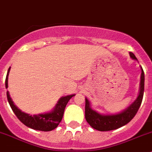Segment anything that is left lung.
Returning <instances> with one entry per match:
<instances>
[{
	"instance_id": "left-lung-1",
	"label": "left lung",
	"mask_w": 152,
	"mask_h": 152,
	"mask_svg": "<svg viewBox=\"0 0 152 152\" xmlns=\"http://www.w3.org/2000/svg\"><path fill=\"white\" fill-rule=\"evenodd\" d=\"M129 55L132 59L137 60L134 53L129 52ZM140 68H141V76H140V92L138 96L132 104H130L121 113L111 115L100 114L91 108L90 102L86 98L85 119L90 126L101 132L117 129L128 124L135 116L142 103L144 93L145 78H144V72L142 67H140Z\"/></svg>"
}]
</instances>
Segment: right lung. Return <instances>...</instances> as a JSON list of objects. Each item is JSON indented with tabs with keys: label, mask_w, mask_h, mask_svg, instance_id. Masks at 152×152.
Returning <instances> with one entry per match:
<instances>
[{
	"label": "right lung",
	"mask_w": 152,
	"mask_h": 152,
	"mask_svg": "<svg viewBox=\"0 0 152 152\" xmlns=\"http://www.w3.org/2000/svg\"><path fill=\"white\" fill-rule=\"evenodd\" d=\"M10 68L11 67L9 68L7 77H6V88L8 87V76ZM74 96L75 94H73L61 97L59 100L58 101L56 105L55 106L54 109L49 113L30 115L29 114L21 111L20 109H18L16 107V105H15L13 101L11 99L9 91L7 92V96L9 104H10L12 111L15 113L17 118L24 125L29 127V128L44 132L51 131L58 126L59 124L62 121V117H63L64 111H65V108L66 107L67 102Z\"/></svg>",
	"instance_id": "add662e5"
}]
</instances>
